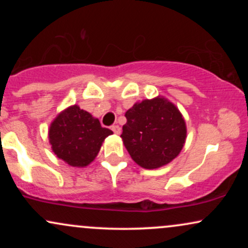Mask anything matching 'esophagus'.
Wrapping results in <instances>:
<instances>
[{
	"instance_id": "34e87169",
	"label": "esophagus",
	"mask_w": 248,
	"mask_h": 248,
	"mask_svg": "<svg viewBox=\"0 0 248 248\" xmlns=\"http://www.w3.org/2000/svg\"><path fill=\"white\" fill-rule=\"evenodd\" d=\"M110 129H112V130H113V132H114L115 134H118V135H119V134H120V133H121V128H120V127H119V126H118V124H113V126H112V127H110Z\"/></svg>"
}]
</instances>
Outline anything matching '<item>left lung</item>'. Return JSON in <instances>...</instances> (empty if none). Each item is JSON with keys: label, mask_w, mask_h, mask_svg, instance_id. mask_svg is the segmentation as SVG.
<instances>
[{"label": "left lung", "mask_w": 248, "mask_h": 248, "mask_svg": "<svg viewBox=\"0 0 248 248\" xmlns=\"http://www.w3.org/2000/svg\"><path fill=\"white\" fill-rule=\"evenodd\" d=\"M124 147L139 166L156 169L171 162L184 146L186 121L173 104L164 98L135 104L124 114Z\"/></svg>", "instance_id": "8db88e82"}]
</instances>
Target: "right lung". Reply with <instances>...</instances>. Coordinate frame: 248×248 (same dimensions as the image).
<instances>
[{
	"label": "right lung",
	"mask_w": 248,
	"mask_h": 248,
	"mask_svg": "<svg viewBox=\"0 0 248 248\" xmlns=\"http://www.w3.org/2000/svg\"><path fill=\"white\" fill-rule=\"evenodd\" d=\"M113 132L101 127L77 105L62 112L51 124L49 140L53 153L72 167H86L98 155L105 139Z\"/></svg>",
	"instance_id": "1"
}]
</instances>
